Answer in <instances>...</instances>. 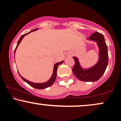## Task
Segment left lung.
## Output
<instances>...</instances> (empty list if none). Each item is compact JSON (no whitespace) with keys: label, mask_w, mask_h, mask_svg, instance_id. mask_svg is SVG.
I'll use <instances>...</instances> for the list:
<instances>
[{"label":"left lung","mask_w":121,"mask_h":121,"mask_svg":"<svg viewBox=\"0 0 121 121\" xmlns=\"http://www.w3.org/2000/svg\"><path fill=\"white\" fill-rule=\"evenodd\" d=\"M97 42L99 47V59L98 61L93 67L87 69H83L80 66L78 60L74 57L75 64L72 71L78 80L82 81L94 82L99 80L105 73L108 64V52L106 42L102 34L95 32L87 39Z\"/></svg>","instance_id":"1"}]
</instances>
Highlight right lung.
Segmentation results:
<instances>
[{
  "label": "right lung",
  "mask_w": 121,
  "mask_h": 121,
  "mask_svg": "<svg viewBox=\"0 0 121 121\" xmlns=\"http://www.w3.org/2000/svg\"><path fill=\"white\" fill-rule=\"evenodd\" d=\"M38 30V28H36V29H35V30H31V31H30V32L28 33H27V34H24V35H23L22 36L20 37V39L19 40V41H18L17 42V45H16V48H15V52L14 53H15V52H16V48H17V47L18 45H19V44H20L21 41H22V39H23V37H24L25 36L27 35V34H30V32H33V31H35V30ZM64 61H61L60 62H57V63L55 64V65H54V68H53V74H52V77H51V78L49 79V80H48V81L45 82H44V83H34V82H30V81H28V80H26V79H25L24 78H23L22 76H21V75L19 74L20 75V76L21 77V78L23 79V80L25 82H26L27 83V84H28L30 85V86H31L32 87H34V88H36V89H45V88H47V87L51 86V85H52L53 84V83L55 82V80H56V75H57V67L58 66H59V65L61 64ZM19 73V72H18Z\"/></svg>",
  "instance_id": "add662e5"
}]
</instances>
